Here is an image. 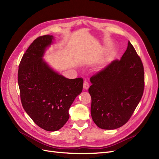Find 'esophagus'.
<instances>
[{
    "instance_id": "obj_1",
    "label": "esophagus",
    "mask_w": 159,
    "mask_h": 159,
    "mask_svg": "<svg viewBox=\"0 0 159 159\" xmlns=\"http://www.w3.org/2000/svg\"><path fill=\"white\" fill-rule=\"evenodd\" d=\"M89 88V82L87 80H85L84 81V89H87Z\"/></svg>"
}]
</instances>
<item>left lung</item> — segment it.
Masks as SVG:
<instances>
[{
    "label": "left lung",
    "instance_id": "1",
    "mask_svg": "<svg viewBox=\"0 0 159 159\" xmlns=\"http://www.w3.org/2000/svg\"><path fill=\"white\" fill-rule=\"evenodd\" d=\"M91 115L97 126L115 129L123 126L140 102L145 87L142 61L129 41L121 60H115L90 78Z\"/></svg>",
    "mask_w": 159,
    "mask_h": 159
}]
</instances>
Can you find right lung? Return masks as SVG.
<instances>
[{
  "label": "right lung",
  "mask_w": 159,
  "mask_h": 159,
  "mask_svg": "<svg viewBox=\"0 0 159 159\" xmlns=\"http://www.w3.org/2000/svg\"><path fill=\"white\" fill-rule=\"evenodd\" d=\"M52 36L37 38L28 48L20 62L18 83L24 109L38 126L57 131L70 117L68 110L83 89L81 78L68 79L50 68L42 60Z\"/></svg>",
  "instance_id": "add662e5"
}]
</instances>
